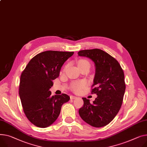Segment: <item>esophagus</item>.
Masks as SVG:
<instances>
[{
    "label": "esophagus",
    "instance_id": "1",
    "mask_svg": "<svg viewBox=\"0 0 147 147\" xmlns=\"http://www.w3.org/2000/svg\"><path fill=\"white\" fill-rule=\"evenodd\" d=\"M76 96H70V99H75L76 98Z\"/></svg>",
    "mask_w": 147,
    "mask_h": 147
}]
</instances>
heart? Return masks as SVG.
<instances>
[{"label":"heart","mask_w":147,"mask_h":147,"mask_svg":"<svg viewBox=\"0 0 147 147\" xmlns=\"http://www.w3.org/2000/svg\"><path fill=\"white\" fill-rule=\"evenodd\" d=\"M86 63H88L89 64V62H88L86 60H80L79 61V65H81V64H86ZM86 86V83L85 82H79L78 83H76V84H74L72 86L73 87V89L77 92H79L82 89H83V88H84L85 86Z\"/></svg>","instance_id":"heart-1"}]
</instances>
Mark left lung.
Segmentation results:
<instances>
[{
    "label": "left lung",
    "mask_w": 147,
    "mask_h": 147,
    "mask_svg": "<svg viewBox=\"0 0 147 147\" xmlns=\"http://www.w3.org/2000/svg\"><path fill=\"white\" fill-rule=\"evenodd\" d=\"M78 56L90 58L94 63L95 75L92 93L97 97L93 103L83 97L79 109L81 118L90 125L100 128L109 124L118 113L125 91L124 73L116 60L100 49L82 50Z\"/></svg>",
    "instance_id": "8db88e82"
}]
</instances>
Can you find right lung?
Segmentation results:
<instances>
[{"mask_svg":"<svg viewBox=\"0 0 147 147\" xmlns=\"http://www.w3.org/2000/svg\"><path fill=\"white\" fill-rule=\"evenodd\" d=\"M74 52L47 51L36 55L21 76L19 94L24 113L40 128L52 125L63 105L70 100L66 94L51 96L53 80L59 76L61 67Z\"/></svg>","mask_w":147,"mask_h":147,"instance_id":"obj_1","label":"right lung"}]
</instances>
